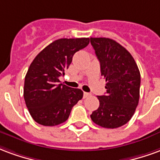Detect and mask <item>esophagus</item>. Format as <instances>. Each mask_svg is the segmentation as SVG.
<instances>
[{
    "label": "esophagus",
    "mask_w": 160,
    "mask_h": 160,
    "mask_svg": "<svg viewBox=\"0 0 160 160\" xmlns=\"http://www.w3.org/2000/svg\"><path fill=\"white\" fill-rule=\"evenodd\" d=\"M91 95V94H89V93H87V92H84L83 93V98H88V96H90Z\"/></svg>",
    "instance_id": "obj_1"
}]
</instances>
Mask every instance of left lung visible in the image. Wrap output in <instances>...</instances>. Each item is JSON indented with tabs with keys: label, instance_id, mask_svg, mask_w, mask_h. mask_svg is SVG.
<instances>
[{
	"label": "left lung",
	"instance_id": "left-lung-1",
	"mask_svg": "<svg viewBox=\"0 0 160 160\" xmlns=\"http://www.w3.org/2000/svg\"><path fill=\"white\" fill-rule=\"evenodd\" d=\"M90 42L106 79L107 94L97 96L100 107L90 115L100 126L115 129L131 119L140 98L141 74L132 55L116 41L91 37Z\"/></svg>",
	"mask_w": 160,
	"mask_h": 160
}]
</instances>
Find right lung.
<instances>
[{"label": "right lung", "instance_id": "add662e5", "mask_svg": "<svg viewBox=\"0 0 160 160\" xmlns=\"http://www.w3.org/2000/svg\"><path fill=\"white\" fill-rule=\"evenodd\" d=\"M89 43V38H61L47 46L34 59L24 78V98L31 117L44 126L67 120L83 92L59 82L72 57Z\"/></svg>", "mask_w": 160, "mask_h": 160}]
</instances>
